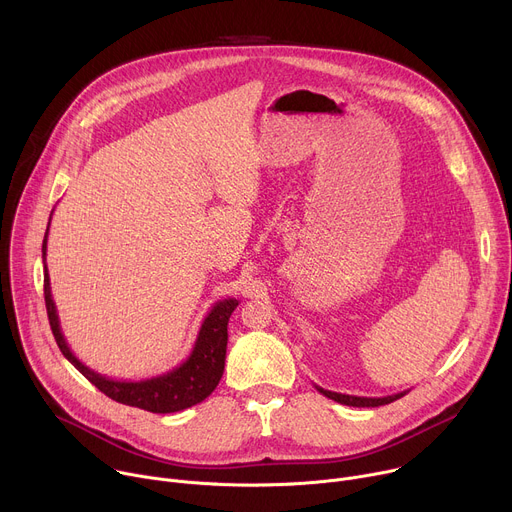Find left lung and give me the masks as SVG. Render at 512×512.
Instances as JSON below:
<instances>
[{
    "label": "left lung",
    "mask_w": 512,
    "mask_h": 512,
    "mask_svg": "<svg viewBox=\"0 0 512 512\" xmlns=\"http://www.w3.org/2000/svg\"><path fill=\"white\" fill-rule=\"evenodd\" d=\"M316 389H318L324 397H328V399H332V401H336V403H342V405H350V407H379V405L393 403V401H397V399H401L403 395L409 393V391H403V393L387 395V397H356V395H342V393L326 391V389H322V387H318V385H316Z\"/></svg>",
    "instance_id": "8db88e82"
}]
</instances>
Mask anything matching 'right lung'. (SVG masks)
Instances as JSON below:
<instances>
[{
	"mask_svg": "<svg viewBox=\"0 0 512 512\" xmlns=\"http://www.w3.org/2000/svg\"><path fill=\"white\" fill-rule=\"evenodd\" d=\"M48 227H50V221H48ZM46 243H48V229L42 243V261H44V300H46V312H48L52 334L56 338L60 352L68 358V362L75 364V369L83 373V377H87L101 393H105L117 403L139 407L152 413H176L204 401L216 389L225 371L229 318L239 306V300L227 298L212 306V310L208 312V316L200 326V332L190 356L182 364H178L176 369L164 375H156L152 379H143V381H115L89 369L87 364H83L68 348L64 334L60 330V320H58L52 291H50V275L46 267Z\"/></svg>",
	"mask_w": 512,
	"mask_h": 512,
	"instance_id": "obj_1",
	"label": "right lung"
}]
</instances>
